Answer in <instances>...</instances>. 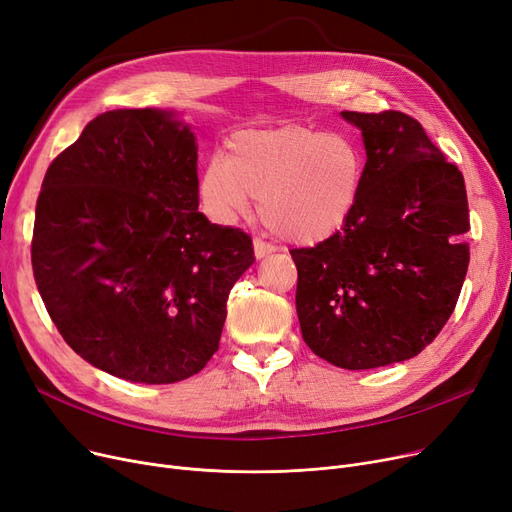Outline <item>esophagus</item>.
<instances>
[{
  "instance_id": "34e87169",
  "label": "esophagus",
  "mask_w": 512,
  "mask_h": 512,
  "mask_svg": "<svg viewBox=\"0 0 512 512\" xmlns=\"http://www.w3.org/2000/svg\"><path fill=\"white\" fill-rule=\"evenodd\" d=\"M277 248L273 246V243H266L262 239H254V256L260 260V258H266L269 254H273Z\"/></svg>"
}]
</instances>
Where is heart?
<instances>
[{"mask_svg": "<svg viewBox=\"0 0 512 512\" xmlns=\"http://www.w3.org/2000/svg\"><path fill=\"white\" fill-rule=\"evenodd\" d=\"M364 185V154L348 135L300 125L239 131L227 156H212L200 196L218 223H233L260 200V218L279 237L314 246L342 231Z\"/></svg>", "mask_w": 512, "mask_h": 512, "instance_id": "1", "label": "heart"}]
</instances>
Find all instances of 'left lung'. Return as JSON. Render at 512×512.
Masks as SVG:
<instances>
[{
    "mask_svg": "<svg viewBox=\"0 0 512 512\" xmlns=\"http://www.w3.org/2000/svg\"><path fill=\"white\" fill-rule=\"evenodd\" d=\"M367 150L348 225L291 250L306 346L339 369L417 356L442 331L469 266L465 179L404 112H342Z\"/></svg>",
    "mask_w": 512,
    "mask_h": 512,
    "instance_id": "1",
    "label": "left lung"
}]
</instances>
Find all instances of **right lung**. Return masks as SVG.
I'll return each mask as SVG.
<instances>
[{
	"label": "right lung",
	"instance_id": "1",
	"mask_svg": "<svg viewBox=\"0 0 512 512\" xmlns=\"http://www.w3.org/2000/svg\"><path fill=\"white\" fill-rule=\"evenodd\" d=\"M198 143L173 110H110L47 168L33 273L64 342L133 383H177L218 350L252 239L198 210Z\"/></svg>",
	"mask_w": 512,
	"mask_h": 512
}]
</instances>
